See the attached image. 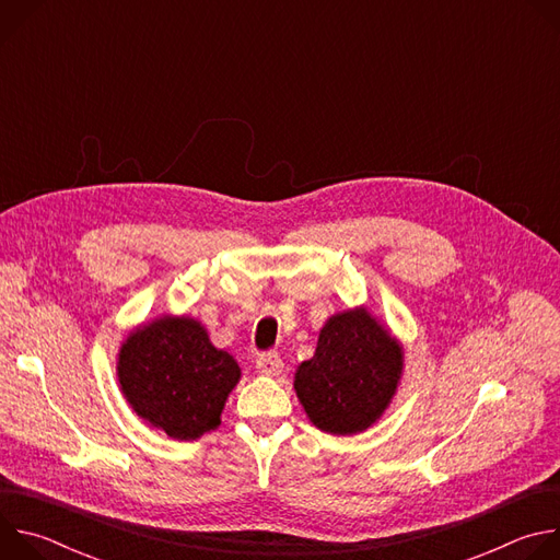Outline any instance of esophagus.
<instances>
[{
	"label": "esophagus",
	"mask_w": 560,
	"mask_h": 560,
	"mask_svg": "<svg viewBox=\"0 0 560 560\" xmlns=\"http://www.w3.org/2000/svg\"><path fill=\"white\" fill-rule=\"evenodd\" d=\"M257 370L266 376H279L283 372V361L277 352H264L257 357Z\"/></svg>",
	"instance_id": "obj_1"
}]
</instances>
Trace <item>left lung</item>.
<instances>
[{
	"label": "left lung",
	"instance_id": "obj_1",
	"mask_svg": "<svg viewBox=\"0 0 560 560\" xmlns=\"http://www.w3.org/2000/svg\"><path fill=\"white\" fill-rule=\"evenodd\" d=\"M404 370V343L368 305H354L328 316L312 359L294 372V392L314 428L352 436L381 421Z\"/></svg>",
	"mask_w": 560,
	"mask_h": 560
}]
</instances>
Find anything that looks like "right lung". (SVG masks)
Instances as JSON below:
<instances>
[{
  "label": "right lung",
  "instance_id": "obj_1",
  "mask_svg": "<svg viewBox=\"0 0 560 560\" xmlns=\"http://www.w3.org/2000/svg\"><path fill=\"white\" fill-rule=\"evenodd\" d=\"M238 378L234 357L214 348L206 326L190 314H159L135 326L117 352L126 404L175 441H197L217 430Z\"/></svg>",
  "mask_w": 560,
  "mask_h": 560
}]
</instances>
